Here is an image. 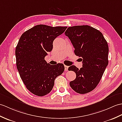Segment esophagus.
<instances>
[{"label": "esophagus", "mask_w": 122, "mask_h": 122, "mask_svg": "<svg viewBox=\"0 0 122 122\" xmlns=\"http://www.w3.org/2000/svg\"><path fill=\"white\" fill-rule=\"evenodd\" d=\"M68 68H69V66H64V70L66 71L68 70Z\"/></svg>", "instance_id": "1"}]
</instances>
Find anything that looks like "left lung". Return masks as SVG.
Masks as SVG:
<instances>
[{"mask_svg": "<svg viewBox=\"0 0 122 122\" xmlns=\"http://www.w3.org/2000/svg\"><path fill=\"white\" fill-rule=\"evenodd\" d=\"M65 35L75 48V55L83 58L80 69L75 66L68 69L76 75L70 85L80 94L89 92L97 87L108 64L107 42L101 32L89 25L69 27Z\"/></svg>", "mask_w": 122, "mask_h": 122, "instance_id": "left-lung-1", "label": "left lung"}]
</instances>
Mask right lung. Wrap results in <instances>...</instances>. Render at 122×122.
Returning a JSON list of instances; mask_svg holds the SVG:
<instances>
[{"instance_id":"obj_1","label":"right lung","mask_w":122,"mask_h":122,"mask_svg":"<svg viewBox=\"0 0 122 122\" xmlns=\"http://www.w3.org/2000/svg\"><path fill=\"white\" fill-rule=\"evenodd\" d=\"M66 28L37 25L19 39L15 48L16 67L26 88L34 95L41 97L49 93L56 78L64 72L63 64L51 66L45 57L52 50L53 41Z\"/></svg>"}]
</instances>
